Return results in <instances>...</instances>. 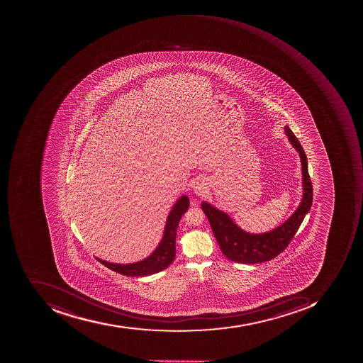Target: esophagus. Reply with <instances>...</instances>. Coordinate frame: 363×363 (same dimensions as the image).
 <instances>
[{"instance_id":"esophagus-1","label":"esophagus","mask_w":363,"mask_h":363,"mask_svg":"<svg viewBox=\"0 0 363 363\" xmlns=\"http://www.w3.org/2000/svg\"><path fill=\"white\" fill-rule=\"evenodd\" d=\"M191 186H192L195 194L201 196V195H204L206 193L207 189H208V183H207L205 178H196L191 183Z\"/></svg>"}]
</instances>
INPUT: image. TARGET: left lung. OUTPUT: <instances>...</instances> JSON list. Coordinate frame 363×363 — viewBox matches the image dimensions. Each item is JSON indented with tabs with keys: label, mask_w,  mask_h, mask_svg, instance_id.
Segmentation results:
<instances>
[{
	"label": "left lung",
	"mask_w": 363,
	"mask_h": 363,
	"mask_svg": "<svg viewBox=\"0 0 363 363\" xmlns=\"http://www.w3.org/2000/svg\"><path fill=\"white\" fill-rule=\"evenodd\" d=\"M284 133L301 158L303 186L301 203L287 220L268 233H250L241 229L225 211H219L207 201H201V209L208 218L213 235L221 252L230 261L257 264L275 259L288 247L312 206L313 187L308 176L306 152L289 126H284Z\"/></svg>",
	"instance_id": "8db88e82"
}]
</instances>
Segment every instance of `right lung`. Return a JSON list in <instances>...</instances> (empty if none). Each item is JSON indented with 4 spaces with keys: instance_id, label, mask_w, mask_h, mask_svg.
I'll use <instances>...</instances> for the list:
<instances>
[{
    "instance_id": "1",
    "label": "right lung",
    "mask_w": 363,
    "mask_h": 363,
    "mask_svg": "<svg viewBox=\"0 0 363 363\" xmlns=\"http://www.w3.org/2000/svg\"><path fill=\"white\" fill-rule=\"evenodd\" d=\"M189 206H190V199L186 195L179 197L176 204L173 205L172 209L167 217L162 241L156 250L146 259L130 264L110 263V262L104 261L99 257H96V259L109 269L124 276H130V277L154 275V274L166 269L174 261L177 229H178L181 217L184 215Z\"/></svg>"
}]
</instances>
